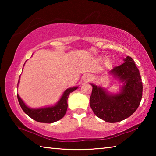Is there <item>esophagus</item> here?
<instances>
[{
	"label": "esophagus",
	"mask_w": 156,
	"mask_h": 156,
	"mask_svg": "<svg viewBox=\"0 0 156 156\" xmlns=\"http://www.w3.org/2000/svg\"><path fill=\"white\" fill-rule=\"evenodd\" d=\"M91 79V75L89 74V73H87L84 76V78H83V80L85 82H89Z\"/></svg>",
	"instance_id": "obj_1"
}]
</instances>
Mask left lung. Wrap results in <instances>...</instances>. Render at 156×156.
Returning <instances> with one entry per match:
<instances>
[{"mask_svg": "<svg viewBox=\"0 0 156 156\" xmlns=\"http://www.w3.org/2000/svg\"><path fill=\"white\" fill-rule=\"evenodd\" d=\"M125 62L110 71L121 82H124L122 92L109 95L103 89L91 84L92 89L89 104L97 117L108 122H120L136 112L142 96L141 76L135 62L130 56Z\"/></svg>", "mask_w": 156, "mask_h": 156, "instance_id": "obj_1", "label": "left lung"}]
</instances>
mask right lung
Listing matches in <instances>:
<instances>
[{"instance_id":"right-lung-1","label":"right lung","mask_w":156,"mask_h":156,"mask_svg":"<svg viewBox=\"0 0 156 156\" xmlns=\"http://www.w3.org/2000/svg\"><path fill=\"white\" fill-rule=\"evenodd\" d=\"M18 83H19V80H18ZM77 88L78 87H74L67 89L62 94L58 102L55 106L41 108V109H30L27 106H26L22 99L18 96V94H17V97L23 112L31 118L39 122L52 123L56 122L64 117L67 109V99L69 95L72 91H75Z\"/></svg>"}]
</instances>
